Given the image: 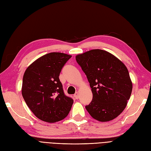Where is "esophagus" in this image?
Masks as SVG:
<instances>
[{"label":"esophagus","mask_w":151,"mask_h":151,"mask_svg":"<svg viewBox=\"0 0 151 151\" xmlns=\"http://www.w3.org/2000/svg\"><path fill=\"white\" fill-rule=\"evenodd\" d=\"M74 97L75 98V99H78L79 98V96H78V92H76V93L74 94Z\"/></svg>","instance_id":"1"}]
</instances>
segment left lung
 Instances as JSON below:
<instances>
[{"mask_svg": "<svg viewBox=\"0 0 151 151\" xmlns=\"http://www.w3.org/2000/svg\"><path fill=\"white\" fill-rule=\"evenodd\" d=\"M86 75L92 92V100L86 109L92 118L100 122L114 119L126 107L133 84L128 70L121 60L99 49L76 56Z\"/></svg>", "mask_w": 151, "mask_h": 151, "instance_id": "1", "label": "left lung"}]
</instances>
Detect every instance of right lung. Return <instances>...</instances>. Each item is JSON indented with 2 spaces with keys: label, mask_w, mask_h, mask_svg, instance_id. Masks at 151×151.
<instances>
[{
  "label": "right lung",
  "mask_w": 151,
  "mask_h": 151,
  "mask_svg": "<svg viewBox=\"0 0 151 151\" xmlns=\"http://www.w3.org/2000/svg\"><path fill=\"white\" fill-rule=\"evenodd\" d=\"M71 57L64 53H49L33 62L24 73L22 96L30 110L42 121H60L71 110L73 100L65 96L59 78Z\"/></svg>",
  "instance_id": "1"
}]
</instances>
